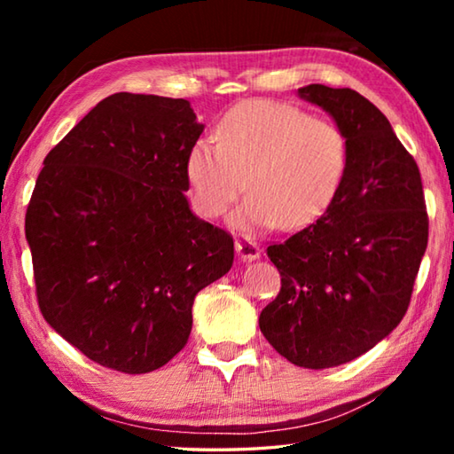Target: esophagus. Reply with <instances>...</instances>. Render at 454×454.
<instances>
[{
	"mask_svg": "<svg viewBox=\"0 0 454 454\" xmlns=\"http://www.w3.org/2000/svg\"><path fill=\"white\" fill-rule=\"evenodd\" d=\"M236 254H238V258L248 260V262H252V260L260 258V248H258L256 242L248 240V238H238V240H236Z\"/></svg>",
	"mask_w": 454,
	"mask_h": 454,
	"instance_id": "1",
	"label": "esophagus"
}]
</instances>
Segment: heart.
I'll return each instance as SVG.
<instances>
[{
    "mask_svg": "<svg viewBox=\"0 0 454 454\" xmlns=\"http://www.w3.org/2000/svg\"><path fill=\"white\" fill-rule=\"evenodd\" d=\"M347 166L348 140L333 121L256 99L222 118L216 140L192 145L186 178L206 218L226 214L246 188L248 198L230 216L236 230H301L328 212Z\"/></svg>",
    "mask_w": 454,
    "mask_h": 454,
    "instance_id": "obj_1",
    "label": "heart"
}]
</instances>
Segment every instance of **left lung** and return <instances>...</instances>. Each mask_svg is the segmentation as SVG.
Instances as JSON below:
<instances>
[{
	"label": "left lung",
	"mask_w": 454,
	"mask_h": 454,
	"mask_svg": "<svg viewBox=\"0 0 454 454\" xmlns=\"http://www.w3.org/2000/svg\"><path fill=\"white\" fill-rule=\"evenodd\" d=\"M348 140V166L325 216L268 246L282 288L258 325L292 364L350 363L387 338L409 309L428 242V216L414 158L387 116L350 88L298 90Z\"/></svg>",
	"instance_id": "obj_1"
}]
</instances>
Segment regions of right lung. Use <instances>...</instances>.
I'll use <instances>...</instances> for the list:
<instances>
[{"label": "right lung", "mask_w": 454, "mask_h": 454, "mask_svg": "<svg viewBox=\"0 0 454 454\" xmlns=\"http://www.w3.org/2000/svg\"><path fill=\"white\" fill-rule=\"evenodd\" d=\"M204 132L188 99L120 91L43 160L26 214L37 304L90 360L144 374L188 342L196 294L234 240L190 210L186 156Z\"/></svg>", "instance_id": "add662e5"}]
</instances>
